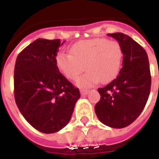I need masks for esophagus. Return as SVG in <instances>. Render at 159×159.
Segmentation results:
<instances>
[{
	"label": "esophagus",
	"instance_id": "esophagus-1",
	"mask_svg": "<svg viewBox=\"0 0 159 159\" xmlns=\"http://www.w3.org/2000/svg\"><path fill=\"white\" fill-rule=\"evenodd\" d=\"M80 93H81V94L83 95H85V94H88L89 93V90H88V89H80Z\"/></svg>",
	"mask_w": 159,
	"mask_h": 159
}]
</instances>
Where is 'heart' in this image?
I'll return each instance as SVG.
<instances>
[{
  "instance_id": "heart-1",
  "label": "heart",
  "mask_w": 159,
  "mask_h": 159,
  "mask_svg": "<svg viewBox=\"0 0 159 159\" xmlns=\"http://www.w3.org/2000/svg\"><path fill=\"white\" fill-rule=\"evenodd\" d=\"M70 53L59 52L56 56V65L67 79L72 81L78 77L84 68L88 70L76 81L80 87H90L99 82L107 83L115 79L123 59L121 44L118 41L103 38L74 43Z\"/></svg>"
}]
</instances>
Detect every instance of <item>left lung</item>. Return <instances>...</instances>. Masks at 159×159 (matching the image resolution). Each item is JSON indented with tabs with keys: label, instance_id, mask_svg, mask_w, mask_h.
<instances>
[{
	"label": "left lung",
	"instance_id": "left-lung-1",
	"mask_svg": "<svg viewBox=\"0 0 159 159\" xmlns=\"http://www.w3.org/2000/svg\"><path fill=\"white\" fill-rule=\"evenodd\" d=\"M121 44L123 66L116 79L98 89L100 100L95 113L103 124L124 128L140 116L151 90L148 57L139 43L122 33L108 34Z\"/></svg>",
	"mask_w": 159,
	"mask_h": 159
}]
</instances>
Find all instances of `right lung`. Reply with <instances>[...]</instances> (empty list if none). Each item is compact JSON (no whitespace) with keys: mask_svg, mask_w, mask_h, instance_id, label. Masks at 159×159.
Returning <instances> with one entry per match:
<instances>
[{"mask_svg":"<svg viewBox=\"0 0 159 159\" xmlns=\"http://www.w3.org/2000/svg\"><path fill=\"white\" fill-rule=\"evenodd\" d=\"M64 43V42H63ZM60 39H38L17 56L14 69V97L27 121L43 133L65 127L80 98L57 68L56 56Z\"/></svg>","mask_w":159,"mask_h":159,"instance_id":"obj_1","label":"right lung"}]
</instances>
